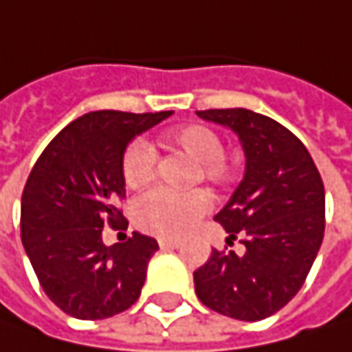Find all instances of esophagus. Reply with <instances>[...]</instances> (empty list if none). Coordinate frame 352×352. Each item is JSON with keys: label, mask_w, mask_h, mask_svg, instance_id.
<instances>
[{"label": "esophagus", "mask_w": 352, "mask_h": 352, "mask_svg": "<svg viewBox=\"0 0 352 352\" xmlns=\"http://www.w3.org/2000/svg\"><path fill=\"white\" fill-rule=\"evenodd\" d=\"M158 245H160V249L162 250H168V249H178L182 243H180V241H176V239H158Z\"/></svg>", "instance_id": "obj_1"}]
</instances>
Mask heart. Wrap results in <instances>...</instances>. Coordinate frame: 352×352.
I'll return each instance as SVG.
<instances>
[{
  "label": "heart",
  "mask_w": 352,
  "mask_h": 352,
  "mask_svg": "<svg viewBox=\"0 0 352 352\" xmlns=\"http://www.w3.org/2000/svg\"><path fill=\"white\" fill-rule=\"evenodd\" d=\"M162 146L180 151L194 162L192 180L221 188L233 180L235 166L225 158V142L219 133L206 125H186L158 137ZM123 182L137 190L155 178L156 153L144 141H133L121 160ZM210 211V197L199 190L170 192L164 188L141 196L133 206L135 225L151 235L178 239L188 235Z\"/></svg>",
  "instance_id": "b5f03b06"
}]
</instances>
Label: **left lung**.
<instances>
[{
  "label": "left lung",
  "mask_w": 352,
  "mask_h": 352,
  "mask_svg": "<svg viewBox=\"0 0 352 352\" xmlns=\"http://www.w3.org/2000/svg\"><path fill=\"white\" fill-rule=\"evenodd\" d=\"M233 129L247 156L245 178L215 221L243 236L245 252L213 249L194 272L199 302L210 309L261 321L304 286L325 233V188L305 144L270 117L250 109L197 111Z\"/></svg>",
  "instance_id": "obj_1"
}]
</instances>
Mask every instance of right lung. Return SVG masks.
Instances as JSON below:
<instances>
[{
    "mask_svg": "<svg viewBox=\"0 0 352 352\" xmlns=\"http://www.w3.org/2000/svg\"><path fill=\"white\" fill-rule=\"evenodd\" d=\"M172 111H91L48 142L21 197V241L52 304L76 319L121 314L141 296L153 236L103 245V227L127 229L121 160L135 135Z\"/></svg>",
    "mask_w": 352,
    "mask_h": 352,
    "instance_id": "1",
    "label": "right lung"
}]
</instances>
